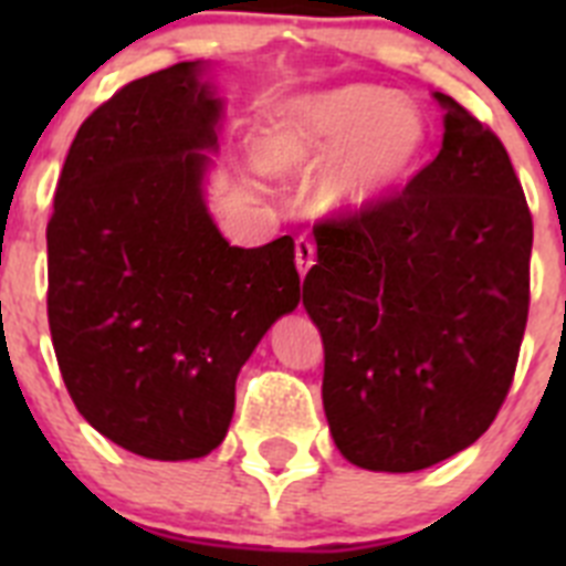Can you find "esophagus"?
I'll use <instances>...</instances> for the list:
<instances>
[{
  "instance_id": "1",
  "label": "esophagus",
  "mask_w": 566,
  "mask_h": 566,
  "mask_svg": "<svg viewBox=\"0 0 566 566\" xmlns=\"http://www.w3.org/2000/svg\"><path fill=\"white\" fill-rule=\"evenodd\" d=\"M294 266H297L300 277H306L308 269L314 266V243L306 238H300L297 243H294Z\"/></svg>"
}]
</instances>
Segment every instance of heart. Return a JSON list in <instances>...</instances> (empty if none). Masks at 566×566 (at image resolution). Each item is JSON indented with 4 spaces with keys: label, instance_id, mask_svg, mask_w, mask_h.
<instances>
[{
    "label": "heart",
    "instance_id": "obj_1",
    "mask_svg": "<svg viewBox=\"0 0 566 566\" xmlns=\"http://www.w3.org/2000/svg\"><path fill=\"white\" fill-rule=\"evenodd\" d=\"M428 122L408 98L377 84L308 93L280 102L260 138V161L283 178L317 181V207L332 218H359L391 201L417 169Z\"/></svg>",
    "mask_w": 566,
    "mask_h": 566
}]
</instances>
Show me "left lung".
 I'll return each mask as SVG.
<instances>
[{
	"label": "left lung",
	"instance_id": "obj_1",
	"mask_svg": "<svg viewBox=\"0 0 566 566\" xmlns=\"http://www.w3.org/2000/svg\"><path fill=\"white\" fill-rule=\"evenodd\" d=\"M402 195L314 229L303 306L326 352L323 408L345 459L413 473L496 419L530 306L533 218L507 149L462 104Z\"/></svg>",
	"mask_w": 566,
	"mask_h": 566
}]
</instances>
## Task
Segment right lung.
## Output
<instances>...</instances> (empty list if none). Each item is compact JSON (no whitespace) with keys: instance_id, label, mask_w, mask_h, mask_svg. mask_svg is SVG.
Masks as SVG:
<instances>
[{"instance_id":"1","label":"right lung","mask_w":566,"mask_h":566,"mask_svg":"<svg viewBox=\"0 0 566 566\" xmlns=\"http://www.w3.org/2000/svg\"><path fill=\"white\" fill-rule=\"evenodd\" d=\"M212 62L135 78L70 144L48 223V317L78 413L158 462L212 453L234 379L300 303L294 243L229 247L207 207L227 102Z\"/></svg>"}]
</instances>
